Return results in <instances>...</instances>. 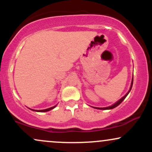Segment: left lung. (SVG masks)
I'll return each instance as SVG.
<instances>
[{"label":"left lung","instance_id":"left-lung-1","mask_svg":"<svg viewBox=\"0 0 152 152\" xmlns=\"http://www.w3.org/2000/svg\"><path fill=\"white\" fill-rule=\"evenodd\" d=\"M132 85H133V78H132V84H131V87H130V89H129V92L128 93H127L126 95L124 96V97H122V98L120 99V100H118L117 102L116 103H115V104H114V105H112V106H108V107H105V108H96V109H102V110H106V109H114V108H115V107H116V106H118L120 104H121V103L123 102L124 100L125 99V98H126V97L127 96V95H128L129 94V93L130 92V91H131V89H132Z\"/></svg>","mask_w":152,"mask_h":152}]
</instances>
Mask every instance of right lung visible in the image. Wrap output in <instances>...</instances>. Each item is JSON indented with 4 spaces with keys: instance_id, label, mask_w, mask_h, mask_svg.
<instances>
[{
    "instance_id": "right-lung-1",
    "label": "right lung",
    "mask_w": 152,
    "mask_h": 152,
    "mask_svg": "<svg viewBox=\"0 0 152 152\" xmlns=\"http://www.w3.org/2000/svg\"><path fill=\"white\" fill-rule=\"evenodd\" d=\"M55 106H53V107H50V108H48V109H43V110H38V111H36V110H34V111H39V112H46V111H50V110L53 109V108H55ZM33 110V109H32Z\"/></svg>"
}]
</instances>
